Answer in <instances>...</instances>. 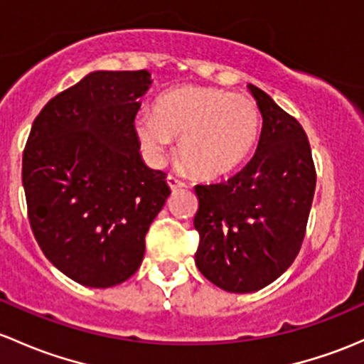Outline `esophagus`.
Returning <instances> with one entry per match:
<instances>
[{
  "instance_id": "1",
  "label": "esophagus",
  "mask_w": 364,
  "mask_h": 364,
  "mask_svg": "<svg viewBox=\"0 0 364 364\" xmlns=\"http://www.w3.org/2000/svg\"><path fill=\"white\" fill-rule=\"evenodd\" d=\"M167 185H169L171 190H179V188H186V183L178 179L176 176H167Z\"/></svg>"
}]
</instances>
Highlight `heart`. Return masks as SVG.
I'll return each instance as SVG.
<instances>
[{
	"mask_svg": "<svg viewBox=\"0 0 364 364\" xmlns=\"http://www.w3.org/2000/svg\"><path fill=\"white\" fill-rule=\"evenodd\" d=\"M134 129L153 156L162 155L171 139L179 141L181 166L197 178L214 179L250 159L259 139L262 112L246 94L185 85L166 92L155 113L139 114Z\"/></svg>",
	"mask_w": 364,
	"mask_h": 364,
	"instance_id": "heart-1",
	"label": "heart"
}]
</instances>
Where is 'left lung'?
<instances>
[{
	"label": "left lung",
	"mask_w": 364,
	"mask_h": 364,
	"mask_svg": "<svg viewBox=\"0 0 364 364\" xmlns=\"http://www.w3.org/2000/svg\"><path fill=\"white\" fill-rule=\"evenodd\" d=\"M263 117L258 150L228 181L197 185L195 263L228 293L265 288L294 262L316 190L311 144L298 120L250 85Z\"/></svg>",
	"instance_id": "1"
}]
</instances>
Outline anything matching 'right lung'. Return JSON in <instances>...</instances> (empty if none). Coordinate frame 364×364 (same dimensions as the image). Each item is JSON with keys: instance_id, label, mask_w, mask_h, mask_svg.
I'll list each match as a JSON object with an SVG mask.
<instances>
[{"instance_id": "add662e5", "label": "right lung", "mask_w": 364, "mask_h": 364, "mask_svg": "<svg viewBox=\"0 0 364 364\" xmlns=\"http://www.w3.org/2000/svg\"><path fill=\"white\" fill-rule=\"evenodd\" d=\"M151 75L94 71L34 118L22 185L31 230L48 262L75 282L112 288L144 256L166 204V172L144 166L134 118Z\"/></svg>"}]
</instances>
